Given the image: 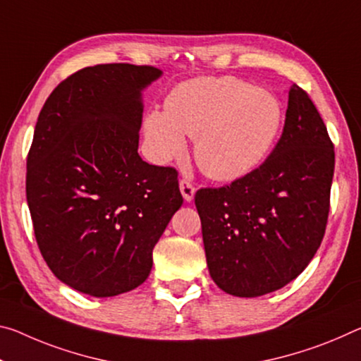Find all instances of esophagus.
<instances>
[{
  "instance_id": "obj_1",
  "label": "esophagus",
  "mask_w": 361,
  "mask_h": 361,
  "mask_svg": "<svg viewBox=\"0 0 361 361\" xmlns=\"http://www.w3.org/2000/svg\"><path fill=\"white\" fill-rule=\"evenodd\" d=\"M180 191L183 194V197H185V201L191 202L194 197V192H196V188H194V185L190 180L183 178V180H180Z\"/></svg>"
}]
</instances>
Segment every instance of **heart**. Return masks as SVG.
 <instances>
[{"label":"heart","mask_w":361,"mask_h":361,"mask_svg":"<svg viewBox=\"0 0 361 361\" xmlns=\"http://www.w3.org/2000/svg\"><path fill=\"white\" fill-rule=\"evenodd\" d=\"M283 120L276 96L234 77H204L176 87L165 111H151L145 133L152 157L164 162L185 152L196 138L194 156L214 180L241 178L270 151Z\"/></svg>","instance_id":"heart-1"}]
</instances>
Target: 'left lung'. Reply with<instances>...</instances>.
<instances>
[{
  "label": "left lung",
  "mask_w": 361,
  "mask_h": 361,
  "mask_svg": "<svg viewBox=\"0 0 361 361\" xmlns=\"http://www.w3.org/2000/svg\"><path fill=\"white\" fill-rule=\"evenodd\" d=\"M334 145L305 90L289 91L281 138L260 167L194 196L212 279L259 297L295 279L323 241Z\"/></svg>",
  "instance_id": "obj_1"
}]
</instances>
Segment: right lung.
Instances as JSON below:
<instances>
[{"label":"right lung","mask_w":361,"mask_h":361,"mask_svg":"<svg viewBox=\"0 0 361 361\" xmlns=\"http://www.w3.org/2000/svg\"><path fill=\"white\" fill-rule=\"evenodd\" d=\"M152 66L98 64L57 85L27 156V202L37 244L57 279L112 297L138 288L183 197L178 171L138 154L141 91Z\"/></svg>","instance_id":"obj_1"}]
</instances>
